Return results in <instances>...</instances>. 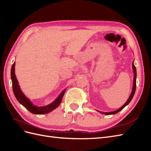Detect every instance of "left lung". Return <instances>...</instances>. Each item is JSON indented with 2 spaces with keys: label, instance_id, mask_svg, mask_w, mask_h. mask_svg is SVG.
I'll list each match as a JSON object with an SVG mask.
<instances>
[{
  "label": "left lung",
  "instance_id": "left-lung-1",
  "mask_svg": "<svg viewBox=\"0 0 151 151\" xmlns=\"http://www.w3.org/2000/svg\"><path fill=\"white\" fill-rule=\"evenodd\" d=\"M132 66H133V72H134V77H133V88H132V91H131V93L129 96V97L128 98V99L127 100V101L124 103V105L123 106H122L120 109H119L118 110H115V111H110V112H102V111H98L99 112H100L102 114H105V115H112V114H115L118 113L119 111H120L121 110H122L124 108L126 105H128V104L130 103V101H131V99H133V96H134V92H135V91H136V79H137V70H136V67L134 66V63L133 62L132 63Z\"/></svg>",
  "mask_w": 151,
  "mask_h": 151
}]
</instances>
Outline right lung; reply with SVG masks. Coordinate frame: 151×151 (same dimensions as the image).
Returning a JSON list of instances; mask_svg holds the SVG:
<instances>
[{
    "mask_svg": "<svg viewBox=\"0 0 151 151\" xmlns=\"http://www.w3.org/2000/svg\"><path fill=\"white\" fill-rule=\"evenodd\" d=\"M15 62L12 65L11 70V80H12V86H13V91L14 94L16 97L18 101L24 106L25 109H27L30 112L34 114H48L50 111H52L54 109H55L57 107L59 106L60 104L62 99H63V96L65 92V89H64L61 92L60 94L58 96V98L52 102L51 104L45 106H37L32 104V103L30 101L26 96L21 91V88L19 86L18 80L17 79L16 75H15Z\"/></svg>",
    "mask_w": 151,
    "mask_h": 151,
    "instance_id": "right-lung-1",
    "label": "right lung"
}]
</instances>
